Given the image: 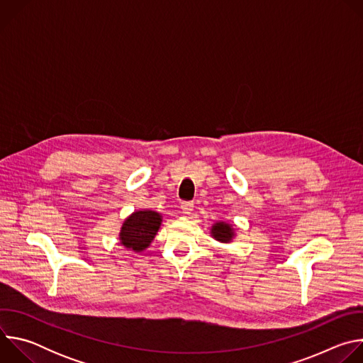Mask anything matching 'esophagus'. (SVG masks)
Instances as JSON below:
<instances>
[{
  "mask_svg": "<svg viewBox=\"0 0 363 363\" xmlns=\"http://www.w3.org/2000/svg\"><path fill=\"white\" fill-rule=\"evenodd\" d=\"M181 210H182L184 214H191L192 210H194V202H191V201H184V202L181 203Z\"/></svg>",
  "mask_w": 363,
  "mask_h": 363,
  "instance_id": "1",
  "label": "esophagus"
}]
</instances>
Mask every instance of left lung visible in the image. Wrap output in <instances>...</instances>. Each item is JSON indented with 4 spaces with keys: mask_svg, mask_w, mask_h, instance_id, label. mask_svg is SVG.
<instances>
[{
    "mask_svg": "<svg viewBox=\"0 0 363 363\" xmlns=\"http://www.w3.org/2000/svg\"><path fill=\"white\" fill-rule=\"evenodd\" d=\"M213 235H214V238H217L218 241L227 242V241H230V240L233 238L234 233H233L231 225H228V224H225V223H217V224L213 227Z\"/></svg>",
    "mask_w": 363,
    "mask_h": 363,
    "instance_id": "1",
    "label": "left lung"
}]
</instances>
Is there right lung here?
<instances>
[{"label":"right lung","mask_w":363,"mask_h":363,"mask_svg":"<svg viewBox=\"0 0 363 363\" xmlns=\"http://www.w3.org/2000/svg\"><path fill=\"white\" fill-rule=\"evenodd\" d=\"M161 225V216L153 211L133 213L125 223L121 231V241L126 248L135 251L145 250L157 234Z\"/></svg>","instance_id":"right-lung-1"}]
</instances>
